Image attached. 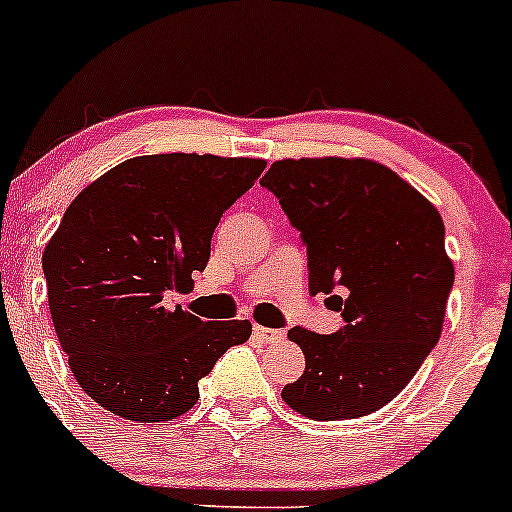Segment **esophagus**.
Listing matches in <instances>:
<instances>
[{
	"label": "esophagus",
	"instance_id": "1",
	"mask_svg": "<svg viewBox=\"0 0 512 512\" xmlns=\"http://www.w3.org/2000/svg\"><path fill=\"white\" fill-rule=\"evenodd\" d=\"M254 336H256L261 343H273V341H280V338L285 336V331H280V329H268V326L256 324V326H254Z\"/></svg>",
	"mask_w": 512,
	"mask_h": 512
}]
</instances>
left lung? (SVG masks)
<instances>
[{
	"label": "left lung",
	"instance_id": "8db88e82",
	"mask_svg": "<svg viewBox=\"0 0 512 512\" xmlns=\"http://www.w3.org/2000/svg\"><path fill=\"white\" fill-rule=\"evenodd\" d=\"M261 186L307 244L309 290L331 295L346 321L336 333L287 331L304 372L280 396L312 421L382 409L440 341L455 283L440 212L389 166L360 157L280 159Z\"/></svg>",
	"mask_w": 512,
	"mask_h": 512
}]
</instances>
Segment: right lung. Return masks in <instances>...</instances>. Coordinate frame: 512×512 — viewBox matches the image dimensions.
I'll return each instance as SVG.
<instances>
[{
  "label": "right lung",
  "instance_id": "1",
  "mask_svg": "<svg viewBox=\"0 0 512 512\" xmlns=\"http://www.w3.org/2000/svg\"><path fill=\"white\" fill-rule=\"evenodd\" d=\"M263 159L147 154L84 188L43 251L57 341L96 404L137 423L193 409L198 382L251 321H203L169 307L210 258L217 222Z\"/></svg>",
  "mask_w": 512,
  "mask_h": 512
}]
</instances>
